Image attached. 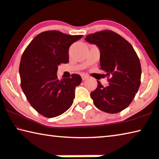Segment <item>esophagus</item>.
Masks as SVG:
<instances>
[{"mask_svg":"<svg viewBox=\"0 0 159 159\" xmlns=\"http://www.w3.org/2000/svg\"><path fill=\"white\" fill-rule=\"evenodd\" d=\"M82 80H85L86 79H87V76H86V75H82Z\"/></svg>","mask_w":159,"mask_h":159,"instance_id":"34e87169","label":"esophagus"}]
</instances>
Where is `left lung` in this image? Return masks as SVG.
I'll list each match as a JSON object with an SVG mask.
<instances>
[{"mask_svg":"<svg viewBox=\"0 0 159 159\" xmlns=\"http://www.w3.org/2000/svg\"><path fill=\"white\" fill-rule=\"evenodd\" d=\"M85 40L99 48L100 68L107 77H111L106 87L97 81V89L90 96L101 111L119 113L131 104L140 87L141 67L138 55L127 40L111 30L89 34Z\"/></svg>","mask_w":159,"mask_h":159,"instance_id":"left-lung-1","label":"left lung"}]
</instances>
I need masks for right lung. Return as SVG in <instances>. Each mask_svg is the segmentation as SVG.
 I'll use <instances>...</instances> for the list:
<instances>
[{
  "label": "right lung",
  "mask_w": 159,
  "mask_h": 159,
  "mask_svg": "<svg viewBox=\"0 0 159 159\" xmlns=\"http://www.w3.org/2000/svg\"><path fill=\"white\" fill-rule=\"evenodd\" d=\"M83 35L57 30L43 32L31 41L22 55L19 72L27 99L39 114L48 118L62 114L73 103L80 75L59 80L58 65L69 62V48Z\"/></svg>",
  "instance_id": "right-lung-1"
}]
</instances>
